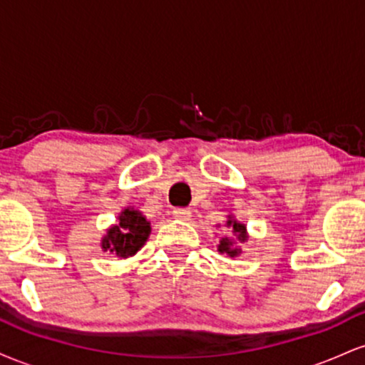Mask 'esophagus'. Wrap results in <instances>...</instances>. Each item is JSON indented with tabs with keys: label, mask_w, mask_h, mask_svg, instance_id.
Masks as SVG:
<instances>
[{
	"label": "esophagus",
	"mask_w": 365,
	"mask_h": 365,
	"mask_svg": "<svg viewBox=\"0 0 365 365\" xmlns=\"http://www.w3.org/2000/svg\"><path fill=\"white\" fill-rule=\"evenodd\" d=\"M173 216L177 217V220L188 221V220H190L192 212H190V209H187V207H177V209H175V211H173Z\"/></svg>",
	"instance_id": "1"
}]
</instances>
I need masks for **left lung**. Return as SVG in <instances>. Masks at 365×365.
I'll list each match as a JSON object with an SVG mask.
<instances>
[{"label":"left lung","instance_id":"left-lung-1","mask_svg":"<svg viewBox=\"0 0 365 365\" xmlns=\"http://www.w3.org/2000/svg\"><path fill=\"white\" fill-rule=\"evenodd\" d=\"M228 226H232L233 228V233H237L238 235V240H245V226L237 223V221H228L226 223ZM217 250L220 252H226L228 255H232V257H235V255L238 254V249H233V242L228 240V238H223V240L220 242V245H217Z\"/></svg>","mask_w":365,"mask_h":365}]
</instances>
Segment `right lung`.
Returning <instances> with one entry per match:
<instances>
[{
  "instance_id": "obj_1",
  "label": "right lung",
  "mask_w": 365,
  "mask_h": 365,
  "mask_svg": "<svg viewBox=\"0 0 365 365\" xmlns=\"http://www.w3.org/2000/svg\"><path fill=\"white\" fill-rule=\"evenodd\" d=\"M149 232V221L139 211L125 209L120 215V223L113 226L103 238V249L115 252L120 257H128L145 244Z\"/></svg>"
}]
</instances>
